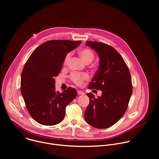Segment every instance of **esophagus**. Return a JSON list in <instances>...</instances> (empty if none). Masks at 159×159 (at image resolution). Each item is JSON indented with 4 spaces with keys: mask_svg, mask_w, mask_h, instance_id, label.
Listing matches in <instances>:
<instances>
[{
    "mask_svg": "<svg viewBox=\"0 0 159 159\" xmlns=\"http://www.w3.org/2000/svg\"><path fill=\"white\" fill-rule=\"evenodd\" d=\"M78 94L79 95H84V92H83V91H78Z\"/></svg>",
    "mask_w": 159,
    "mask_h": 159,
    "instance_id": "1",
    "label": "esophagus"
}]
</instances>
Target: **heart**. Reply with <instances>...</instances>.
<instances>
[{"label": "heart", "instance_id": "heart-1", "mask_svg": "<svg viewBox=\"0 0 159 159\" xmlns=\"http://www.w3.org/2000/svg\"><path fill=\"white\" fill-rule=\"evenodd\" d=\"M79 55L81 57V58L83 59V61L86 64H90L91 63L95 58V54L92 50H91L89 48H83L79 50L78 52ZM70 56H71V52H69L66 55L64 59V65L67 66L69 63V61L70 59ZM93 66H95L94 64H93ZM88 78V76L85 75H81L80 73H74L70 75V79L72 80L73 83H75L78 86H81L83 84L84 81L85 80Z\"/></svg>", "mask_w": 159, "mask_h": 159}]
</instances>
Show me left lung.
I'll list each match as a JSON object with an SVG mask.
<instances>
[{"instance_id": "left-lung-1", "label": "left lung", "mask_w": 159, "mask_h": 159, "mask_svg": "<svg viewBox=\"0 0 159 159\" xmlns=\"http://www.w3.org/2000/svg\"><path fill=\"white\" fill-rule=\"evenodd\" d=\"M100 58L99 68L89 89L100 90L97 98L86 93L90 103L84 112V119L90 126L105 129L113 126L126 111L133 92L129 68L122 56L111 46L98 42L87 41Z\"/></svg>"}]
</instances>
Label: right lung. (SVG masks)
<instances>
[{"instance_id": "add662e5", "label": "right lung", "mask_w": 159, "mask_h": 159, "mask_svg": "<svg viewBox=\"0 0 159 159\" xmlns=\"http://www.w3.org/2000/svg\"><path fill=\"white\" fill-rule=\"evenodd\" d=\"M81 41H47L32 52L21 76V92L31 117L39 124L53 126L64 119L66 107L77 96L69 87L62 93L56 91L54 78L62 69L66 55L78 47Z\"/></svg>"}]
</instances>
